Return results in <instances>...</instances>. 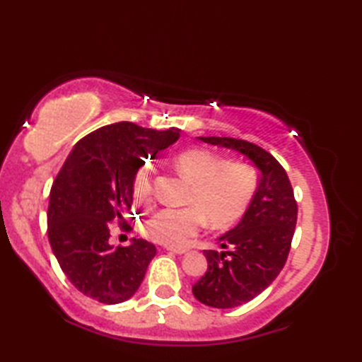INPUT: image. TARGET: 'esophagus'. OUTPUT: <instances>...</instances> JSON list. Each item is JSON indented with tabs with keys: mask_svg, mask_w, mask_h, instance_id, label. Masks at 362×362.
<instances>
[{
	"mask_svg": "<svg viewBox=\"0 0 362 362\" xmlns=\"http://www.w3.org/2000/svg\"><path fill=\"white\" fill-rule=\"evenodd\" d=\"M166 250L173 252V253H177V255H183V253L188 252V249H175V247H168Z\"/></svg>",
	"mask_w": 362,
	"mask_h": 362,
	"instance_id": "obj_1",
	"label": "esophagus"
}]
</instances>
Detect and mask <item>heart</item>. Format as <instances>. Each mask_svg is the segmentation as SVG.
<instances>
[{"label":"heart","instance_id":"heart-1","mask_svg":"<svg viewBox=\"0 0 362 362\" xmlns=\"http://www.w3.org/2000/svg\"><path fill=\"white\" fill-rule=\"evenodd\" d=\"M177 173L191 182L188 206H166L144 221L143 233L158 244L180 247L199 233L205 221L213 228H226L247 210L258 187L257 171L243 161H227L205 149H191L174 160ZM152 173L148 166L136 171L134 197L146 204L152 199Z\"/></svg>","mask_w":362,"mask_h":362}]
</instances>
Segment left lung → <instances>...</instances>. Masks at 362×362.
I'll use <instances>...</instances> for the list:
<instances>
[{
    "instance_id": "8db88e82",
    "label": "left lung",
    "mask_w": 362,
    "mask_h": 362,
    "mask_svg": "<svg viewBox=\"0 0 362 362\" xmlns=\"http://www.w3.org/2000/svg\"><path fill=\"white\" fill-rule=\"evenodd\" d=\"M199 140L243 153L261 173L255 196L240 224L218 238L221 247L228 250H204L209 267L193 286L201 303L219 310L236 308L261 294L286 263L297 202L286 171L263 148L228 136Z\"/></svg>"
}]
</instances>
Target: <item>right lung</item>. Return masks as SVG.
I'll list each match as a JSON object with an SVG mask.
<instances>
[{
	"instance_id": "1",
	"label": "right lung",
	"mask_w": 362,
	"mask_h": 362,
	"mask_svg": "<svg viewBox=\"0 0 362 362\" xmlns=\"http://www.w3.org/2000/svg\"><path fill=\"white\" fill-rule=\"evenodd\" d=\"M180 130H153L129 121L83 136L54 180L48 206V240L73 286L98 302L132 297L156 257V245L134 238L126 247L109 244L112 222L124 224L132 206L134 179L144 158L179 140Z\"/></svg>"
}]
</instances>
